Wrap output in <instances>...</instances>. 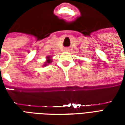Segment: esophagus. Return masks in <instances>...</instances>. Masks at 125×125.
I'll list each match as a JSON object with an SVG mask.
<instances>
[{
  "instance_id": "34e87169",
  "label": "esophagus",
  "mask_w": 125,
  "mask_h": 125,
  "mask_svg": "<svg viewBox=\"0 0 125 125\" xmlns=\"http://www.w3.org/2000/svg\"><path fill=\"white\" fill-rule=\"evenodd\" d=\"M65 50V51H69V49H68V48H66Z\"/></svg>"
}]
</instances>
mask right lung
<instances>
[{
  "mask_svg": "<svg viewBox=\"0 0 125 125\" xmlns=\"http://www.w3.org/2000/svg\"><path fill=\"white\" fill-rule=\"evenodd\" d=\"M47 60L46 62H45V64H44V65H45V66L46 65H47V63H49L52 62V60H51V59H50V57H49V56L47 57Z\"/></svg>",
  "mask_w": 125,
  "mask_h": 125,
  "instance_id": "obj_1",
  "label": "right lung"
}]
</instances>
